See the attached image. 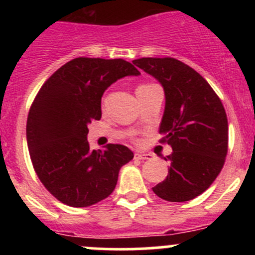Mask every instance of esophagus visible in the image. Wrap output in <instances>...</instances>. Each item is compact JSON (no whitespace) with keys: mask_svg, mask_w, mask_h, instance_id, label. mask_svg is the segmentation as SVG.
<instances>
[{"mask_svg":"<svg viewBox=\"0 0 255 255\" xmlns=\"http://www.w3.org/2000/svg\"><path fill=\"white\" fill-rule=\"evenodd\" d=\"M153 156L150 154H144V153H135L134 159H138V160H151Z\"/></svg>","mask_w":255,"mask_h":255,"instance_id":"34e87169","label":"esophagus"}]
</instances>
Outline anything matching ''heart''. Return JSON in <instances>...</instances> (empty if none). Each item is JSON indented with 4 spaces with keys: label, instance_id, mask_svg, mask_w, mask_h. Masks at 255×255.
Instances as JSON below:
<instances>
[{
    "label": "heart",
    "instance_id": "obj_1",
    "mask_svg": "<svg viewBox=\"0 0 255 255\" xmlns=\"http://www.w3.org/2000/svg\"><path fill=\"white\" fill-rule=\"evenodd\" d=\"M140 86H146V85H140ZM140 86H139V87H140Z\"/></svg>",
    "mask_w": 255,
    "mask_h": 255
}]
</instances>
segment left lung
<instances>
[{
  "label": "left lung",
  "instance_id": "obj_1",
  "mask_svg": "<svg viewBox=\"0 0 255 255\" xmlns=\"http://www.w3.org/2000/svg\"><path fill=\"white\" fill-rule=\"evenodd\" d=\"M154 76L165 92V110L159 133L173 153L165 158L169 173L153 187L170 202H185L211 186L225 164L228 122L225 107L210 84L197 71L174 58L133 60Z\"/></svg>",
  "mask_w": 255,
  "mask_h": 255
}]
</instances>
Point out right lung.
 <instances>
[{"mask_svg": "<svg viewBox=\"0 0 255 255\" xmlns=\"http://www.w3.org/2000/svg\"><path fill=\"white\" fill-rule=\"evenodd\" d=\"M123 59L76 58L40 87L27 118V144L38 177L55 199L87 207L112 194L120 169L133 159L122 144L91 150L87 126L101 118V97L125 76L139 75Z\"/></svg>", "mask_w": 255, "mask_h": 255, "instance_id": "obj_1", "label": "right lung"}]
</instances>
